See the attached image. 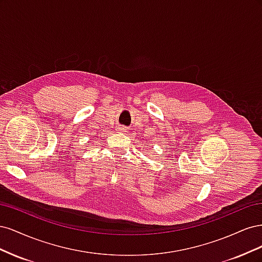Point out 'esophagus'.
Returning <instances> with one entry per match:
<instances>
[{
	"label": "esophagus",
	"mask_w": 262,
	"mask_h": 262,
	"mask_svg": "<svg viewBox=\"0 0 262 262\" xmlns=\"http://www.w3.org/2000/svg\"><path fill=\"white\" fill-rule=\"evenodd\" d=\"M124 130H126V129L123 128V126H119L118 128V131H124Z\"/></svg>",
	"instance_id": "esophagus-1"
}]
</instances>
